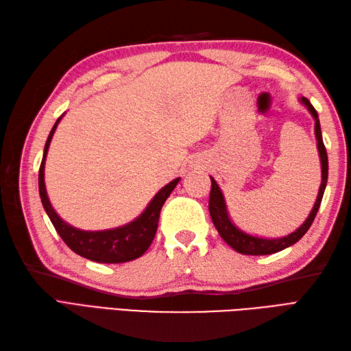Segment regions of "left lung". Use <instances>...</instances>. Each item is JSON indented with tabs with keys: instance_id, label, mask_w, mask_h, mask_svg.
<instances>
[{
	"instance_id": "1",
	"label": "left lung",
	"mask_w": 351,
	"mask_h": 351,
	"mask_svg": "<svg viewBox=\"0 0 351 351\" xmlns=\"http://www.w3.org/2000/svg\"><path fill=\"white\" fill-rule=\"evenodd\" d=\"M300 102L304 107L309 110V113L312 114L315 121V137H317V147H318V154H319V161H322V185H319L318 190V196L315 200V205L312 208V211L309 213L308 219L304 220L303 225L295 229L293 234H289L287 237L282 238H261V237H253L250 234L243 232L241 229H238L232 220L229 219V214L226 210V202L225 197H223V193L217 182L214 181V178H211V193H210V204H208V208H210V214L215 229L219 230L220 237L225 240L230 247L237 250L238 253H243V255H271V253L280 252L283 249L289 247V245L295 244L300 238L308 232V229L311 228L312 221H314L315 215L318 213L319 204H322V199L326 190V184H327V171H329V161H327V152L323 143V137H322V126H319V119L318 113L315 108L312 107V104L306 98H300Z\"/></svg>"
}]
</instances>
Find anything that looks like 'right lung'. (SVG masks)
I'll list each match as a JSON object with an SVG mask.
<instances>
[{
	"mask_svg": "<svg viewBox=\"0 0 351 351\" xmlns=\"http://www.w3.org/2000/svg\"><path fill=\"white\" fill-rule=\"evenodd\" d=\"M60 119L62 117L57 119V122L49 132L47 143H45L43 158L39 169V193L42 205L51 223L54 225L57 234L62 237V240L77 255L95 261V263L121 264L140 258L149 249V245H151L154 240L156 228H158L161 208L164 202H166V199L170 196V193L176 187V184L180 182V178L164 185L154 196L151 202H149L146 210L136 220L128 223V225L107 230H83L73 228L69 223L58 217V214L54 211V208H52L49 202L47 189H45V160H47L51 138L54 136Z\"/></svg>",
	"mask_w": 351,
	"mask_h": 351,
	"instance_id": "add662e5",
	"label": "right lung"
}]
</instances>
